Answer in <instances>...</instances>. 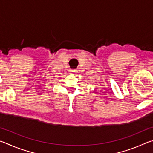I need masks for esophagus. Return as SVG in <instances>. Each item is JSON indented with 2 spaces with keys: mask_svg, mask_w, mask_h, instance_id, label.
I'll return each mask as SVG.
<instances>
[{
  "mask_svg": "<svg viewBox=\"0 0 153 153\" xmlns=\"http://www.w3.org/2000/svg\"><path fill=\"white\" fill-rule=\"evenodd\" d=\"M77 70H75V69H71V70H70V72L71 74H76L77 73Z\"/></svg>",
  "mask_w": 153,
  "mask_h": 153,
  "instance_id": "esophagus-1",
  "label": "esophagus"
}]
</instances>
